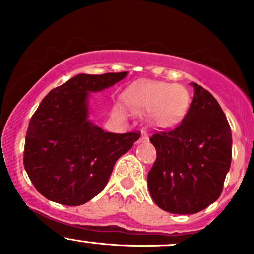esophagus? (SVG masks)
<instances>
[{
	"label": "esophagus",
	"mask_w": 254,
	"mask_h": 254,
	"mask_svg": "<svg viewBox=\"0 0 254 254\" xmlns=\"http://www.w3.org/2000/svg\"><path fill=\"white\" fill-rule=\"evenodd\" d=\"M148 138H149V136H148V133L145 132V131H142L141 139H139V141H141V142H145V141H148Z\"/></svg>",
	"instance_id": "1"
}]
</instances>
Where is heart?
I'll return each mask as SVG.
<instances>
[{
	"mask_svg": "<svg viewBox=\"0 0 254 254\" xmlns=\"http://www.w3.org/2000/svg\"><path fill=\"white\" fill-rule=\"evenodd\" d=\"M124 101L135 112L149 111L154 124L170 127L185 116L190 98L180 84L142 81L125 90Z\"/></svg>",
	"mask_w": 254,
	"mask_h": 254,
	"instance_id": "b5f03b06",
	"label": "heart"
}]
</instances>
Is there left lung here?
Returning a JSON list of instances; mask_svg holds the SVG:
<instances>
[{
  "label": "left lung",
  "mask_w": 254,
  "mask_h": 254,
  "mask_svg": "<svg viewBox=\"0 0 254 254\" xmlns=\"http://www.w3.org/2000/svg\"><path fill=\"white\" fill-rule=\"evenodd\" d=\"M193 100L176 129L154 133L156 160L148 173L150 196L172 214L202 211L220 197L232 162V131L210 93L197 83Z\"/></svg>",
  "instance_id": "1"
}]
</instances>
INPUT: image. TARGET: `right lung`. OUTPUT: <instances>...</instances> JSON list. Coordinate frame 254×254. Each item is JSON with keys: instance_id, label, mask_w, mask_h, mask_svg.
<instances>
[{"instance_id": "add662e5", "label": "right lung", "mask_w": 254, "mask_h": 254, "mask_svg": "<svg viewBox=\"0 0 254 254\" xmlns=\"http://www.w3.org/2000/svg\"><path fill=\"white\" fill-rule=\"evenodd\" d=\"M127 75L78 74L52 89L28 124L24 166L38 192L63 205H82L100 193L113 166L139 138L112 133L89 119V93L112 87Z\"/></svg>"}]
</instances>
